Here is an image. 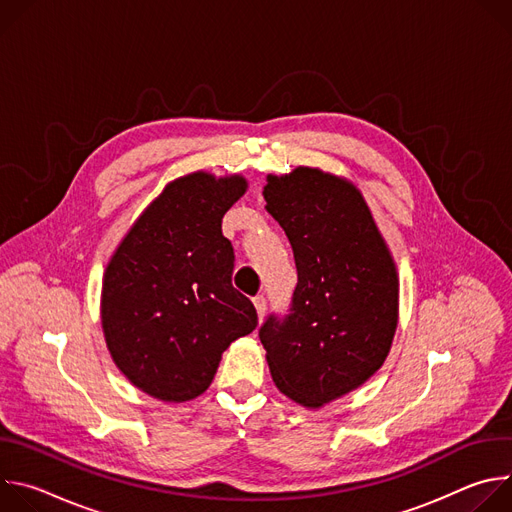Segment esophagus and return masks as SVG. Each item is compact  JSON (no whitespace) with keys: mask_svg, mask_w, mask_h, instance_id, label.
I'll return each instance as SVG.
<instances>
[{"mask_svg":"<svg viewBox=\"0 0 512 512\" xmlns=\"http://www.w3.org/2000/svg\"><path fill=\"white\" fill-rule=\"evenodd\" d=\"M253 304H255V310H257V316H259V322L265 318V312H267V300L263 298V296H257L255 300H253Z\"/></svg>","mask_w":512,"mask_h":512,"instance_id":"34e87169","label":"esophagus"}]
</instances>
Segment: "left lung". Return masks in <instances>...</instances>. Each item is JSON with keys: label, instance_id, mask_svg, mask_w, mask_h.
<instances>
[{"label": "left lung", "instance_id": "1", "mask_svg": "<svg viewBox=\"0 0 512 512\" xmlns=\"http://www.w3.org/2000/svg\"><path fill=\"white\" fill-rule=\"evenodd\" d=\"M267 212L294 249L298 285L285 318L259 330L277 389L318 409L369 381L391 350L399 277L371 208L318 168L267 176Z\"/></svg>", "mask_w": 512, "mask_h": 512}]
</instances>
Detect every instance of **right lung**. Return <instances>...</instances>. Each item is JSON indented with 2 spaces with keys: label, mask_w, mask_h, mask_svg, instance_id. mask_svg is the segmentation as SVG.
<instances>
[{
  "label": "right lung",
  "mask_w": 512,
  "mask_h": 512,
  "mask_svg": "<svg viewBox=\"0 0 512 512\" xmlns=\"http://www.w3.org/2000/svg\"><path fill=\"white\" fill-rule=\"evenodd\" d=\"M247 192L239 174L170 182L127 231L103 275L101 324L117 369L166 403L202 395L223 352L257 328L233 287L225 212Z\"/></svg>",
  "instance_id": "obj_1"
}]
</instances>
